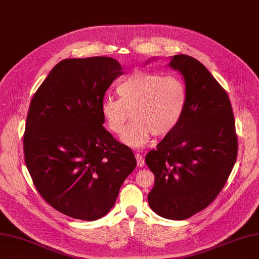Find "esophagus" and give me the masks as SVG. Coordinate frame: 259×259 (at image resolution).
I'll use <instances>...</instances> for the list:
<instances>
[{"mask_svg": "<svg viewBox=\"0 0 259 259\" xmlns=\"http://www.w3.org/2000/svg\"><path fill=\"white\" fill-rule=\"evenodd\" d=\"M136 159H137L138 166H143L144 165V159L140 153H136Z\"/></svg>", "mask_w": 259, "mask_h": 259, "instance_id": "esophagus-1", "label": "esophagus"}]
</instances>
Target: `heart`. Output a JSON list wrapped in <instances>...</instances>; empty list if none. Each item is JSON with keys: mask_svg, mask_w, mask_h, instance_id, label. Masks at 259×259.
Masks as SVG:
<instances>
[{"mask_svg": "<svg viewBox=\"0 0 259 259\" xmlns=\"http://www.w3.org/2000/svg\"><path fill=\"white\" fill-rule=\"evenodd\" d=\"M117 93L120 99L102 100L101 115L109 130L119 136L132 113L135 121L122 141L135 148L146 146L153 135L171 134L181 122L188 105V88L177 75L136 70L124 78Z\"/></svg>", "mask_w": 259, "mask_h": 259, "instance_id": "obj_1", "label": "heart"}]
</instances>
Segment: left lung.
I'll return each instance as SVG.
<instances>
[{
  "label": "left lung",
  "mask_w": 259,
  "mask_h": 259,
  "mask_svg": "<svg viewBox=\"0 0 259 259\" xmlns=\"http://www.w3.org/2000/svg\"><path fill=\"white\" fill-rule=\"evenodd\" d=\"M184 77L188 105L178 127L146 155L154 174L149 205L169 220L191 218L211 204L235 164L238 140L226 90L197 59L174 55Z\"/></svg>",
  "instance_id": "obj_1"
}]
</instances>
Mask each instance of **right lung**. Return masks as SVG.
<instances>
[{
	"mask_svg": "<svg viewBox=\"0 0 259 259\" xmlns=\"http://www.w3.org/2000/svg\"><path fill=\"white\" fill-rule=\"evenodd\" d=\"M122 74L111 57L64 59L29 104L25 164L40 196L69 218L95 221L106 215L137 165L132 150L102 125L101 102Z\"/></svg>",
	"mask_w": 259,
	"mask_h": 259,
	"instance_id": "right-lung-1",
	"label": "right lung"
}]
</instances>
